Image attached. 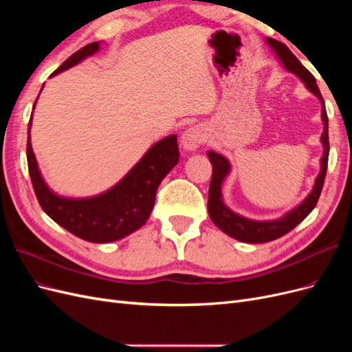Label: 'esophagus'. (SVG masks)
<instances>
[{
	"mask_svg": "<svg viewBox=\"0 0 352 352\" xmlns=\"http://www.w3.org/2000/svg\"><path fill=\"white\" fill-rule=\"evenodd\" d=\"M204 129L201 126L194 124L189 126L185 129V132L180 136V145L184 146L185 151H195L198 150V146L204 142Z\"/></svg>",
	"mask_w": 352,
	"mask_h": 352,
	"instance_id": "obj_1",
	"label": "esophagus"
}]
</instances>
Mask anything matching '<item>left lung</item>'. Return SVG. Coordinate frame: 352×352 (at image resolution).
<instances>
[{
	"mask_svg": "<svg viewBox=\"0 0 352 352\" xmlns=\"http://www.w3.org/2000/svg\"><path fill=\"white\" fill-rule=\"evenodd\" d=\"M265 42H267L269 47L274 51L276 57L279 58V61L283 65V67L294 73L295 76L301 79V82L305 85V88L310 91L313 95L318 98L322 104V122H323V133L320 136V141L323 145V155L320 158V172H318L316 180H314V186L311 189V192L308 194L300 204L289 210L287 212L279 219L274 220H252L247 219L238 212L232 211L223 201L221 195V185L225 182V179L230 173V162L225 157L216 151H208L207 155L210 158V163L212 166V176H211V182H210V189H208V214L212 223L221 230L225 232L226 235L230 238H235L241 242H247V243H263V242H270L283 236L285 233L291 232L296 225L310 214L313 208L316 207L318 197L322 194V188L324 184V177H326V170H327V160H329V123H327V113L324 107V101L320 94V89H318L316 79L313 74L308 72L301 63L298 60L291 50L287 48L282 42L272 39V38H265Z\"/></svg>",
	"mask_w": 352,
	"mask_h": 352,
	"instance_id": "1",
	"label": "left lung"
}]
</instances>
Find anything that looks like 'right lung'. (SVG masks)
Masks as SVG:
<instances>
[{"instance_id":"add662e5","label":"right lung","mask_w":352,"mask_h":352,"mask_svg":"<svg viewBox=\"0 0 352 352\" xmlns=\"http://www.w3.org/2000/svg\"><path fill=\"white\" fill-rule=\"evenodd\" d=\"M100 44L101 42H92L74 52L54 73H51L50 78L94 56L100 51ZM30 127L32 117L28 129L26 155L30 180L39 206L57 225L74 236L94 243L119 241L141 229L151 216L158 185L179 163L177 136L168 135L155 142L123 179L105 192L88 198L61 197L50 189L41 175L32 150Z\"/></svg>"}]
</instances>
